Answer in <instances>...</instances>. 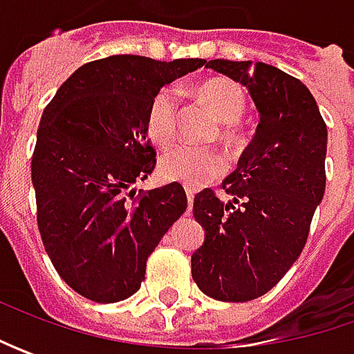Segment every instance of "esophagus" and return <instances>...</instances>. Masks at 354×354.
Masks as SVG:
<instances>
[{
    "instance_id": "34e87169",
    "label": "esophagus",
    "mask_w": 354,
    "mask_h": 354,
    "mask_svg": "<svg viewBox=\"0 0 354 354\" xmlns=\"http://www.w3.org/2000/svg\"><path fill=\"white\" fill-rule=\"evenodd\" d=\"M185 193H187V203H189V209H191V205H193V201H195V193H193L191 189H187Z\"/></svg>"
}]
</instances>
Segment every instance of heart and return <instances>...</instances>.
Here are the masks:
<instances>
[{
    "instance_id": "heart-1",
    "label": "heart",
    "mask_w": 354,
    "mask_h": 354,
    "mask_svg": "<svg viewBox=\"0 0 354 354\" xmlns=\"http://www.w3.org/2000/svg\"><path fill=\"white\" fill-rule=\"evenodd\" d=\"M195 94L214 114V118L225 122L223 138L226 142H232L234 140L232 124L238 122L246 110V96L242 88L225 78H212L195 86ZM177 120H179L177 92L169 86L161 88L151 98L147 108V120H145L147 133L153 143H157L159 147H169L177 136ZM225 156L212 147L179 145L159 159V173L163 179L183 183L191 189L214 181L225 171Z\"/></svg>"
}]
</instances>
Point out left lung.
<instances>
[{"mask_svg":"<svg viewBox=\"0 0 354 354\" xmlns=\"http://www.w3.org/2000/svg\"><path fill=\"white\" fill-rule=\"evenodd\" d=\"M250 92L258 128L223 189L201 191L193 214L205 242L191 256L198 290L218 301L268 293L299 258L325 195L327 126L306 84L272 64L209 61Z\"/></svg>","mask_w":354,"mask_h":354,"instance_id":"obj_1","label":"left lung"}]
</instances>
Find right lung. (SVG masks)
<instances>
[{
  "label": "right lung",
  "mask_w": 354,
  "mask_h": 354,
  "mask_svg": "<svg viewBox=\"0 0 354 354\" xmlns=\"http://www.w3.org/2000/svg\"><path fill=\"white\" fill-rule=\"evenodd\" d=\"M203 59L114 55L64 80L37 129L31 181L37 225L55 270L76 293L116 304L140 290L145 262L187 209L179 183L133 198L156 167L147 108Z\"/></svg>",
  "instance_id": "obj_1"
}]
</instances>
